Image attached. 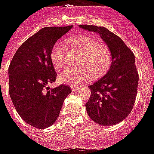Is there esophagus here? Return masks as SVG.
<instances>
[{
	"mask_svg": "<svg viewBox=\"0 0 154 154\" xmlns=\"http://www.w3.org/2000/svg\"><path fill=\"white\" fill-rule=\"evenodd\" d=\"M71 88H72V90H77V89H79L80 87L79 86H76V85H71Z\"/></svg>",
	"mask_w": 154,
	"mask_h": 154,
	"instance_id": "34e87169",
	"label": "esophagus"
}]
</instances>
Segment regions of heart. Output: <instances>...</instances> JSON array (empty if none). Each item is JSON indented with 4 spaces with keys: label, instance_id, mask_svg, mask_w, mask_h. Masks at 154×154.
<instances>
[{
    "label": "heart",
    "instance_id": "heart-1",
    "mask_svg": "<svg viewBox=\"0 0 154 154\" xmlns=\"http://www.w3.org/2000/svg\"><path fill=\"white\" fill-rule=\"evenodd\" d=\"M71 47L80 51L77 66L63 69L57 76L60 83L75 85L93 77H100L107 71L111 62V54L105 45L88 35H75L69 37ZM66 49L61 42L53 45L51 51V60L54 66L61 68L64 64Z\"/></svg>",
    "mask_w": 154,
    "mask_h": 154
}]
</instances>
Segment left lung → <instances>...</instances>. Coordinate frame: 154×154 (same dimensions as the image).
Listing matches in <instances>:
<instances>
[{
  "instance_id": "obj_1",
  "label": "left lung",
  "mask_w": 154,
  "mask_h": 154,
  "mask_svg": "<svg viewBox=\"0 0 154 154\" xmlns=\"http://www.w3.org/2000/svg\"><path fill=\"white\" fill-rule=\"evenodd\" d=\"M79 27L98 34L111 53L108 71L88 86L91 97L85 107L96 123L113 126L127 118L134 104L138 83L135 57L124 42L106 27L86 24Z\"/></svg>"
}]
</instances>
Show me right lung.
<instances>
[{
    "label": "right lung",
    "mask_w": 154,
    "mask_h": 154,
    "mask_svg": "<svg viewBox=\"0 0 154 154\" xmlns=\"http://www.w3.org/2000/svg\"><path fill=\"white\" fill-rule=\"evenodd\" d=\"M72 27H43L19 47L10 63V97L23 120L35 128L54 124L71 92L68 85L50 88L48 85L57 77L51 60V48Z\"/></svg>",
    "instance_id": "obj_1"
}]
</instances>
